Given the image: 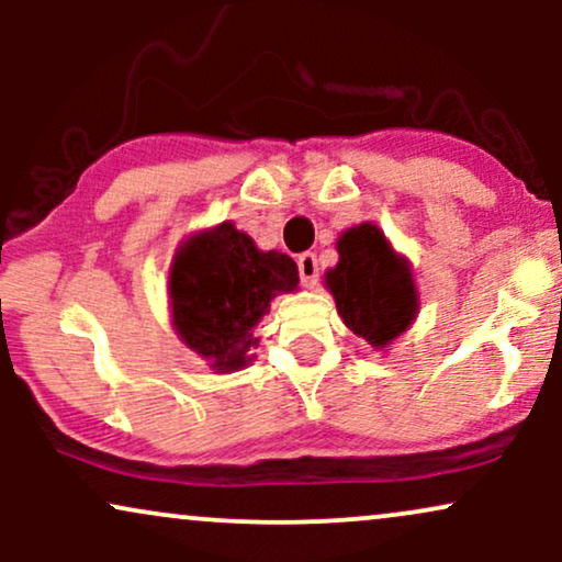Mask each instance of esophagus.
I'll list each match as a JSON object with an SVG mask.
<instances>
[{
	"instance_id": "34e87169",
	"label": "esophagus",
	"mask_w": 562,
	"mask_h": 562,
	"mask_svg": "<svg viewBox=\"0 0 562 562\" xmlns=\"http://www.w3.org/2000/svg\"><path fill=\"white\" fill-rule=\"evenodd\" d=\"M299 274H301V282L306 288L317 285V280H319L317 256H314V254H301L299 256Z\"/></svg>"
}]
</instances>
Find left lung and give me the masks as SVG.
Returning <instances> with one entry per match:
<instances>
[{
    "label": "left lung",
    "mask_w": 562,
    "mask_h": 562,
    "mask_svg": "<svg viewBox=\"0 0 562 562\" xmlns=\"http://www.w3.org/2000/svg\"><path fill=\"white\" fill-rule=\"evenodd\" d=\"M335 245L338 263L325 272V288L333 293L340 319L375 351H389L420 312L409 259L372 222L348 227Z\"/></svg>",
    "instance_id": "8db88e82"
}]
</instances>
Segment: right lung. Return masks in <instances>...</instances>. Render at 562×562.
I'll return each mask as SVG.
<instances>
[{"mask_svg": "<svg viewBox=\"0 0 562 562\" xmlns=\"http://www.w3.org/2000/svg\"><path fill=\"white\" fill-rule=\"evenodd\" d=\"M299 290V267L280 250H259L232 222L179 243L169 267L171 325L218 375L254 362V327L280 293Z\"/></svg>", "mask_w": 562, "mask_h": 562, "instance_id": "add662e5", "label": "right lung"}]
</instances>
